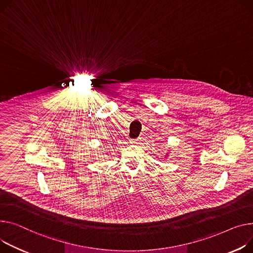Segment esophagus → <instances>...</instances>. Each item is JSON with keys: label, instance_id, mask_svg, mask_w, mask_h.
<instances>
[{"label": "esophagus", "instance_id": "1", "mask_svg": "<svg viewBox=\"0 0 253 253\" xmlns=\"http://www.w3.org/2000/svg\"><path fill=\"white\" fill-rule=\"evenodd\" d=\"M131 143H133V144H139V142H140V138H136V139H131V141H130Z\"/></svg>", "mask_w": 253, "mask_h": 253}]
</instances>
